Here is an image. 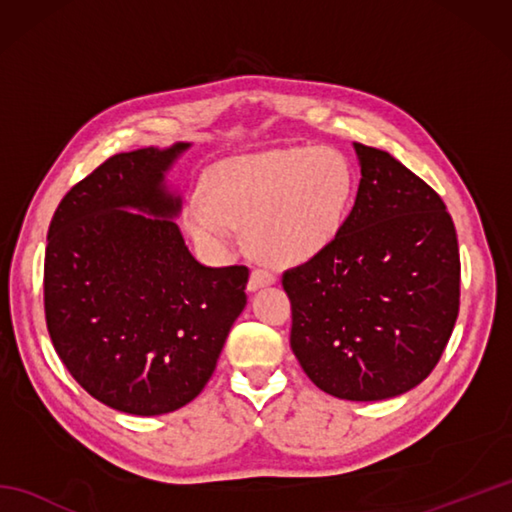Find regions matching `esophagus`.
Returning <instances> with one entry per match:
<instances>
[{"mask_svg": "<svg viewBox=\"0 0 512 512\" xmlns=\"http://www.w3.org/2000/svg\"><path fill=\"white\" fill-rule=\"evenodd\" d=\"M273 284H275V275L268 273V270H262V268H255L248 277V290L250 292H255L259 288H266V286H273Z\"/></svg>", "mask_w": 512, "mask_h": 512, "instance_id": "34e87169", "label": "esophagus"}]
</instances>
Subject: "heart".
<instances>
[{"mask_svg": "<svg viewBox=\"0 0 512 512\" xmlns=\"http://www.w3.org/2000/svg\"><path fill=\"white\" fill-rule=\"evenodd\" d=\"M354 195V171L334 149H270L217 162L204 198L184 211L189 235L206 253L226 255L235 224L246 226L255 255L297 266L321 255L341 233Z\"/></svg>", "mask_w": 512, "mask_h": 512, "instance_id": "obj_1", "label": "heart"}]
</instances>
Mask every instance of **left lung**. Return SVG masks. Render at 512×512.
<instances>
[{
  "mask_svg": "<svg viewBox=\"0 0 512 512\" xmlns=\"http://www.w3.org/2000/svg\"><path fill=\"white\" fill-rule=\"evenodd\" d=\"M356 200L334 242L286 270L290 347L314 385L385 400L436 367L460 308L458 235L440 195L387 151L354 143Z\"/></svg>",
  "mask_w": 512,
  "mask_h": 512,
  "instance_id": "8db88e82",
  "label": "left lung"
}]
</instances>
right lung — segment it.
Masks as SVG:
<instances>
[{
  "mask_svg": "<svg viewBox=\"0 0 512 512\" xmlns=\"http://www.w3.org/2000/svg\"><path fill=\"white\" fill-rule=\"evenodd\" d=\"M191 143L107 158L48 228L43 297L54 350L90 396L132 416L200 394L246 306V266L211 268L184 244L169 173Z\"/></svg>",
  "mask_w": 512,
  "mask_h": 512,
  "instance_id": "add662e5",
  "label": "right lung"
}]
</instances>
